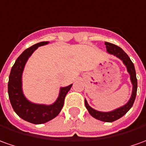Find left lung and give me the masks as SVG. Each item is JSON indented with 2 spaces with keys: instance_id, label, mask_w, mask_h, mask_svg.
I'll list each match as a JSON object with an SVG mask.
<instances>
[{
  "instance_id": "obj_1",
  "label": "left lung",
  "mask_w": 146,
  "mask_h": 146,
  "mask_svg": "<svg viewBox=\"0 0 146 146\" xmlns=\"http://www.w3.org/2000/svg\"><path fill=\"white\" fill-rule=\"evenodd\" d=\"M106 48L108 53L113 55L122 61L124 65L126 67L128 73L129 74V78L133 87H132V94L130 98L124 106L117 108L113 110L108 111V112H102V111H98L94 110V108L90 106L88 104V102L85 99V105H86V109L88 110L90 114L94 117V118L100 120L102 121L105 122H113L117 119L121 118L124 115L127 113L128 111L131 109V107L133 105V102L135 101L136 95H137V80L136 77V71L134 68V65L130 60L127 54L124 52L122 48L118 47L117 45L110 43V42H105Z\"/></svg>"
}]
</instances>
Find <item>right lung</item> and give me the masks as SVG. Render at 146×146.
I'll list each match as a JSON object with an SVG mask.
<instances>
[{
	"label": "right lung",
	"mask_w": 146,
	"mask_h": 146,
	"mask_svg": "<svg viewBox=\"0 0 146 146\" xmlns=\"http://www.w3.org/2000/svg\"><path fill=\"white\" fill-rule=\"evenodd\" d=\"M48 43V41H41L25 49L16 60L9 77L8 94L13 110L21 118L36 125L48 122L60 113L64 106L65 96L73 86L71 84L65 87H60L56 100L50 105L32 102L25 96L22 89V75L25 66L36 49Z\"/></svg>",
	"instance_id": "1"
}]
</instances>
